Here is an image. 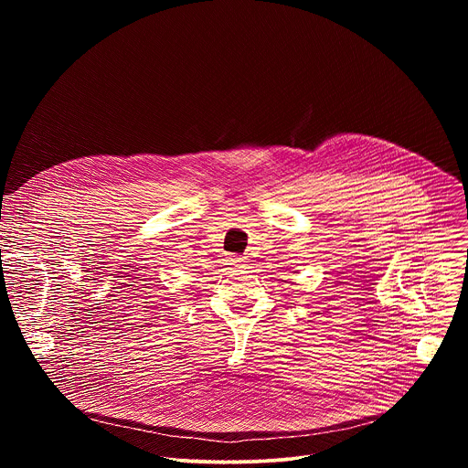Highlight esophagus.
<instances>
[{
	"mask_svg": "<svg viewBox=\"0 0 468 468\" xmlns=\"http://www.w3.org/2000/svg\"><path fill=\"white\" fill-rule=\"evenodd\" d=\"M226 261H228V264H233V266H239L244 262V259L240 255H228Z\"/></svg>",
	"mask_w": 468,
	"mask_h": 468,
	"instance_id": "34e87169",
	"label": "esophagus"
}]
</instances>
